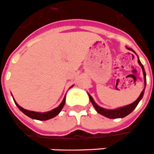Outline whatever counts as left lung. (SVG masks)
<instances>
[{
  "label": "left lung",
  "instance_id": "1",
  "mask_svg": "<svg viewBox=\"0 0 154 154\" xmlns=\"http://www.w3.org/2000/svg\"><path fill=\"white\" fill-rule=\"evenodd\" d=\"M126 48L128 49L129 51H133L134 53L135 54V52L131 48H128V47H126ZM138 57V56H137ZM138 63H139V64L142 68V71H143V74H144V88L143 89V91L140 94V96L138 97V99L135 100L134 103H131V104H128V105L123 106V107H121V108H118V109H103L102 107H100L97 104V103H95L93 100V98L91 97V95L90 94H88L89 98H90V100H91V102L94 106V108L95 109V110L97 111V112H99L100 114L103 115L104 117L108 118H111V119H114V118H122L124 117H126L127 115H129L131 112L134 110V109L136 108V106L138 105V103L140 101L141 99L143 98V95H144V90H145V86H146V73H145V71H144V68L143 64L141 63L140 60H139V57H138Z\"/></svg>",
  "mask_w": 154,
  "mask_h": 154
}]
</instances>
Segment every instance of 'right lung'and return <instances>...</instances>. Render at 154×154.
Listing matches in <instances>:
<instances>
[{"label": "right lung", "instance_id": "obj_1", "mask_svg": "<svg viewBox=\"0 0 154 154\" xmlns=\"http://www.w3.org/2000/svg\"><path fill=\"white\" fill-rule=\"evenodd\" d=\"M73 86H72L70 88H72ZM65 99H66V94L63 100L61 102L60 105L58 106L57 108L55 109H52L51 111H48V112H34V111H29V110H27V109H24L23 108H22L21 106H19L18 103H16V101L14 100V103L17 105V107L20 109V111L23 112L25 115H27L28 117L29 118H32V119H36V120H40V121H45V120H49V119H51V118H54L56 117L57 115L59 114L61 110L63 108V106L65 104Z\"/></svg>", "mask_w": 154, "mask_h": 154}]
</instances>
